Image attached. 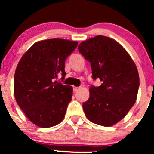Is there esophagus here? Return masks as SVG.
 <instances>
[{
	"label": "esophagus",
	"mask_w": 154,
	"mask_h": 154,
	"mask_svg": "<svg viewBox=\"0 0 154 154\" xmlns=\"http://www.w3.org/2000/svg\"><path fill=\"white\" fill-rule=\"evenodd\" d=\"M80 86H79V87L74 86V87H73V89H74V91H77L79 89H80Z\"/></svg>",
	"instance_id": "34e87169"
}]
</instances>
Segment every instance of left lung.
Listing matches in <instances>:
<instances>
[{"label": "left lung", "mask_w": 154, "mask_h": 154, "mask_svg": "<svg viewBox=\"0 0 154 154\" xmlns=\"http://www.w3.org/2000/svg\"><path fill=\"white\" fill-rule=\"evenodd\" d=\"M78 50L90 63L93 80L103 82L100 86L90 87L89 97L83 103L85 115L104 127L118 123L137 97L139 77L136 65L121 45L103 35L83 42Z\"/></svg>", "instance_id": "8db88e82"}]
</instances>
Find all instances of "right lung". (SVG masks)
I'll return each instance as SVG.
<instances>
[{
  "mask_svg": "<svg viewBox=\"0 0 154 154\" xmlns=\"http://www.w3.org/2000/svg\"><path fill=\"white\" fill-rule=\"evenodd\" d=\"M77 42L51 38L35 43L18 63L14 77L15 100L28 119L40 127H51L63 120L73 88L54 81L66 77L65 62Z\"/></svg>",
  "mask_w": 154,
  "mask_h": 154,
  "instance_id": "right-lung-1",
  "label": "right lung"
}]
</instances>
